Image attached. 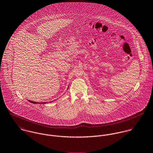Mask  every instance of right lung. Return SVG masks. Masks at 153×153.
<instances>
[{
    "label": "right lung",
    "mask_w": 153,
    "mask_h": 153,
    "mask_svg": "<svg viewBox=\"0 0 153 153\" xmlns=\"http://www.w3.org/2000/svg\"><path fill=\"white\" fill-rule=\"evenodd\" d=\"M29 101L30 102H32V103H33V104H37V103H39V104H46V103H47L46 102H32V101H30V100H29Z\"/></svg>",
    "instance_id": "obj_1"
}]
</instances>
